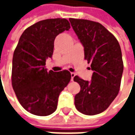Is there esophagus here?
Listing matches in <instances>:
<instances>
[{
  "label": "esophagus",
  "instance_id": "esophagus-1",
  "mask_svg": "<svg viewBox=\"0 0 135 135\" xmlns=\"http://www.w3.org/2000/svg\"><path fill=\"white\" fill-rule=\"evenodd\" d=\"M75 75H76V74H75L74 73H73V72H72V73H71V81H74V77L75 76Z\"/></svg>",
  "mask_w": 135,
  "mask_h": 135
}]
</instances>
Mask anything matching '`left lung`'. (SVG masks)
I'll list each match as a JSON object with an SVG mask.
<instances>
[{
  "instance_id": "1",
  "label": "left lung",
  "mask_w": 135,
  "mask_h": 135,
  "mask_svg": "<svg viewBox=\"0 0 135 135\" xmlns=\"http://www.w3.org/2000/svg\"><path fill=\"white\" fill-rule=\"evenodd\" d=\"M71 25L84 46L85 59L91 62V82L78 76L80 91L74 97L75 107L85 115H95L106 110L119 93L124 64L119 43L98 22L69 19Z\"/></svg>"
}]
</instances>
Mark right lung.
I'll list each match as a JSON object with an SVG mask.
<instances>
[{
    "label": "right lung",
    "instance_id": "1",
    "mask_svg": "<svg viewBox=\"0 0 135 135\" xmlns=\"http://www.w3.org/2000/svg\"><path fill=\"white\" fill-rule=\"evenodd\" d=\"M71 28L67 19H48L27 28L19 38L12 61L11 83L16 98L28 112L48 116L57 108L59 95L71 80L67 70L47 71L56 37Z\"/></svg>",
    "mask_w": 135,
    "mask_h": 135
}]
</instances>
